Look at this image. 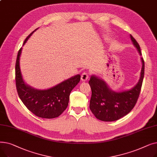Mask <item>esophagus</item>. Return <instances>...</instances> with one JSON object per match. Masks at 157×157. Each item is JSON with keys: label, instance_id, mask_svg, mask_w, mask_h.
<instances>
[{"label": "esophagus", "instance_id": "esophagus-1", "mask_svg": "<svg viewBox=\"0 0 157 157\" xmlns=\"http://www.w3.org/2000/svg\"><path fill=\"white\" fill-rule=\"evenodd\" d=\"M81 79L83 81H85L88 79V74L86 72H84L82 73L81 76Z\"/></svg>", "mask_w": 157, "mask_h": 157}]
</instances>
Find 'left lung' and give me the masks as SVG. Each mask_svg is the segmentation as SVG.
Returning a JSON list of instances; mask_svg holds the SVG:
<instances>
[{
  "instance_id": "1",
  "label": "left lung",
  "mask_w": 157,
  "mask_h": 157,
  "mask_svg": "<svg viewBox=\"0 0 157 157\" xmlns=\"http://www.w3.org/2000/svg\"><path fill=\"white\" fill-rule=\"evenodd\" d=\"M130 36L141 56L138 43L132 36ZM141 61L143 66L140 79L138 83L130 90L121 92H113L104 81L94 76H91L89 81L92 89L90 109L97 119L104 121H116L128 114L134 108L141 92L144 75V61L142 57Z\"/></svg>"
}]
</instances>
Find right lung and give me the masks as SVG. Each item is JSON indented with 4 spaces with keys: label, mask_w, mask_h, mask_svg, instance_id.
<instances>
[{
    "label": "right lung",
    "mask_w": 157,
    "mask_h": 157,
    "mask_svg": "<svg viewBox=\"0 0 157 157\" xmlns=\"http://www.w3.org/2000/svg\"><path fill=\"white\" fill-rule=\"evenodd\" d=\"M34 31L27 36L23 45ZM21 49L22 48L19 49L15 65L16 86L21 101L30 112L38 117L50 119L59 117L67 108L70 94L79 82L80 75L72 77L48 90L32 88L25 84L21 74L20 57Z\"/></svg>",
    "instance_id": "obj_1"
}]
</instances>
